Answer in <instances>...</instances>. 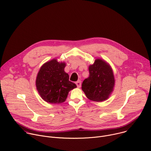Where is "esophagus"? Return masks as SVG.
<instances>
[{
  "label": "esophagus",
  "instance_id": "1",
  "mask_svg": "<svg viewBox=\"0 0 151 151\" xmlns=\"http://www.w3.org/2000/svg\"><path fill=\"white\" fill-rule=\"evenodd\" d=\"M76 85H77V87H78V88H80V87H81V81H77V82H76Z\"/></svg>",
  "mask_w": 151,
  "mask_h": 151
}]
</instances>
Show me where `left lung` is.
Returning <instances> with one entry per match:
<instances>
[{"instance_id":"obj_1","label":"left lung","mask_w":151,"mask_h":151,"mask_svg":"<svg viewBox=\"0 0 151 151\" xmlns=\"http://www.w3.org/2000/svg\"><path fill=\"white\" fill-rule=\"evenodd\" d=\"M89 77L82 83V90L91 100H107L113 91L115 79L111 66L104 60L96 59L89 66Z\"/></svg>"}]
</instances>
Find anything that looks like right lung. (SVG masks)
<instances>
[{
  "label": "right lung",
  "instance_id": "right-lung-1",
  "mask_svg": "<svg viewBox=\"0 0 151 151\" xmlns=\"http://www.w3.org/2000/svg\"><path fill=\"white\" fill-rule=\"evenodd\" d=\"M65 63H59L53 59L43 64L36 80V85L40 97L52 104L61 103L66 100L69 92L76 87L69 81V76L64 72Z\"/></svg>",
  "mask_w": 151,
  "mask_h": 151
}]
</instances>
